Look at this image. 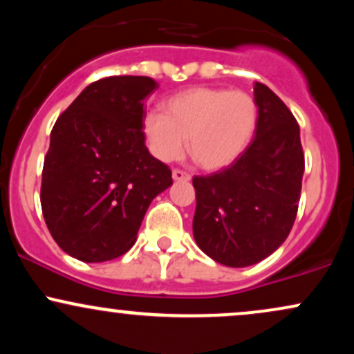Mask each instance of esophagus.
<instances>
[{"label": "esophagus", "mask_w": 354, "mask_h": 354, "mask_svg": "<svg viewBox=\"0 0 354 354\" xmlns=\"http://www.w3.org/2000/svg\"><path fill=\"white\" fill-rule=\"evenodd\" d=\"M173 180L174 181H189L191 176L188 173L181 171V169H174L173 171Z\"/></svg>", "instance_id": "34e87169"}]
</instances>
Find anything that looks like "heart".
I'll return each mask as SVG.
<instances>
[{"label": "heart", "mask_w": 354, "mask_h": 354, "mask_svg": "<svg viewBox=\"0 0 354 354\" xmlns=\"http://www.w3.org/2000/svg\"><path fill=\"white\" fill-rule=\"evenodd\" d=\"M258 124V106L245 91L189 88L166 100L165 113L143 116L149 151L163 163L178 160L186 149L201 168L216 171L246 151Z\"/></svg>", "instance_id": "obj_1"}]
</instances>
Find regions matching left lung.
<instances>
[{
    "instance_id": "8db88e82",
    "label": "left lung",
    "mask_w": 354,
    "mask_h": 354,
    "mask_svg": "<svg viewBox=\"0 0 354 354\" xmlns=\"http://www.w3.org/2000/svg\"><path fill=\"white\" fill-rule=\"evenodd\" d=\"M258 124L246 151L223 171L194 176L193 236L203 253L245 268L274 253L298 211L304 156L293 113L263 83H254Z\"/></svg>"
}]
</instances>
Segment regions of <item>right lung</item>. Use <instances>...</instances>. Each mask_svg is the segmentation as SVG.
<instances>
[{
	"instance_id": "right-lung-1",
	"label": "right lung",
	"mask_w": 354,
	"mask_h": 354,
	"mask_svg": "<svg viewBox=\"0 0 354 354\" xmlns=\"http://www.w3.org/2000/svg\"><path fill=\"white\" fill-rule=\"evenodd\" d=\"M148 76L95 81L56 120L44 158L41 209L64 253L84 263L124 254L148 206L173 185L145 145Z\"/></svg>"
}]
</instances>
